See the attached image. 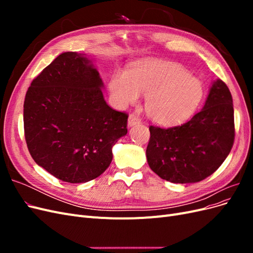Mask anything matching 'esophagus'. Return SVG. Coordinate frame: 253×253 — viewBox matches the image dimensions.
Wrapping results in <instances>:
<instances>
[{"instance_id":"esophagus-1","label":"esophagus","mask_w":253,"mask_h":253,"mask_svg":"<svg viewBox=\"0 0 253 253\" xmlns=\"http://www.w3.org/2000/svg\"><path fill=\"white\" fill-rule=\"evenodd\" d=\"M140 124V118L138 116H136L135 114H131L128 116V120H127V125L128 126H133Z\"/></svg>"}]
</instances>
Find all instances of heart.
<instances>
[{
    "label": "heart",
    "instance_id": "heart-1",
    "mask_svg": "<svg viewBox=\"0 0 253 253\" xmlns=\"http://www.w3.org/2000/svg\"><path fill=\"white\" fill-rule=\"evenodd\" d=\"M113 104L118 109L147 96L145 112L162 126H176L187 121L202 103L203 83L186 68L169 61L142 60L128 72L116 70L109 81Z\"/></svg>",
    "mask_w": 253,
    "mask_h": 253
}]
</instances>
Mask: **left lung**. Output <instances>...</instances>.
<instances>
[{
  "label": "left lung",
  "instance_id": "obj_1",
  "mask_svg": "<svg viewBox=\"0 0 253 253\" xmlns=\"http://www.w3.org/2000/svg\"><path fill=\"white\" fill-rule=\"evenodd\" d=\"M148 164L160 178L174 183L197 182L215 172L234 142V111L228 86L212 83L204 108L186 124L169 128L150 126Z\"/></svg>",
  "mask_w": 253,
  "mask_h": 253
}]
</instances>
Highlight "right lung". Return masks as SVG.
Segmentation results:
<instances>
[{
	"instance_id": "right-lung-1",
	"label": "right lung",
	"mask_w": 253,
	"mask_h": 253,
	"mask_svg": "<svg viewBox=\"0 0 253 253\" xmlns=\"http://www.w3.org/2000/svg\"><path fill=\"white\" fill-rule=\"evenodd\" d=\"M99 72L85 53L59 55L35 78L24 101V132L38 166L71 183L100 176L113 145L127 133V114L106 104Z\"/></svg>"
}]
</instances>
